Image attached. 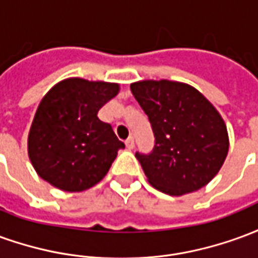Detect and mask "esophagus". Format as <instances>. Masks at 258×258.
Here are the masks:
<instances>
[{
  "mask_svg": "<svg viewBox=\"0 0 258 258\" xmlns=\"http://www.w3.org/2000/svg\"><path fill=\"white\" fill-rule=\"evenodd\" d=\"M134 138H133V137H130L128 140L125 141V146H127V149H128V151H131V149H134Z\"/></svg>",
  "mask_w": 258,
  "mask_h": 258,
  "instance_id": "esophagus-1",
  "label": "esophagus"
}]
</instances>
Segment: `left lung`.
I'll return each instance as SVG.
<instances>
[{
	"label": "left lung",
	"instance_id": "1",
	"mask_svg": "<svg viewBox=\"0 0 258 258\" xmlns=\"http://www.w3.org/2000/svg\"><path fill=\"white\" fill-rule=\"evenodd\" d=\"M131 92L155 135L149 153H135L149 184L173 196L209 184L229 146L216 107L194 87L177 81H138L131 84Z\"/></svg>",
	"mask_w": 258,
	"mask_h": 258
}]
</instances>
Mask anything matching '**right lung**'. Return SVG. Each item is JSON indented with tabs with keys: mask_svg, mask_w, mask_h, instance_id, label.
Here are the masks:
<instances>
[{
	"mask_svg": "<svg viewBox=\"0 0 258 258\" xmlns=\"http://www.w3.org/2000/svg\"><path fill=\"white\" fill-rule=\"evenodd\" d=\"M118 84L68 79L48 91L29 134V157L37 174L59 189L80 192L101 181L124 144L98 110Z\"/></svg>",
	"mask_w": 258,
	"mask_h": 258,
	"instance_id": "obj_1",
	"label": "right lung"
}]
</instances>
